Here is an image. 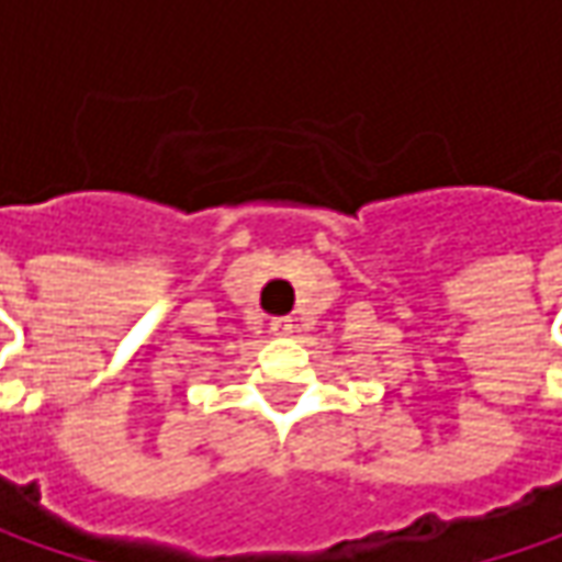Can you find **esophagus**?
I'll return each mask as SVG.
<instances>
[{
	"instance_id": "obj_1",
	"label": "esophagus",
	"mask_w": 562,
	"mask_h": 562,
	"mask_svg": "<svg viewBox=\"0 0 562 562\" xmlns=\"http://www.w3.org/2000/svg\"><path fill=\"white\" fill-rule=\"evenodd\" d=\"M270 329H273V336H289V333L295 329V324H292L289 317H277V321L270 324Z\"/></svg>"
}]
</instances>
